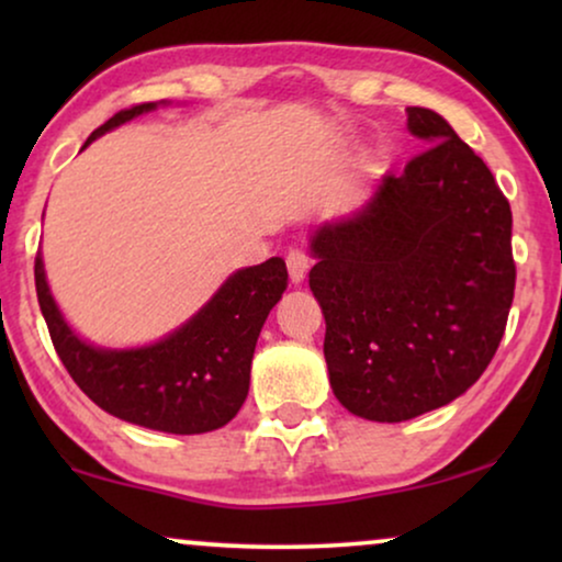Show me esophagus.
Instances as JSON below:
<instances>
[{
  "label": "esophagus",
  "mask_w": 562,
  "mask_h": 562,
  "mask_svg": "<svg viewBox=\"0 0 562 562\" xmlns=\"http://www.w3.org/2000/svg\"><path fill=\"white\" fill-rule=\"evenodd\" d=\"M286 268H289V279L291 283H302L306 279V271H310V258L302 250H291L286 256Z\"/></svg>",
  "instance_id": "34e87169"
}]
</instances>
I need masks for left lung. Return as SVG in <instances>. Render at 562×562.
Here are the masks:
<instances>
[{
    "mask_svg": "<svg viewBox=\"0 0 562 562\" xmlns=\"http://www.w3.org/2000/svg\"><path fill=\"white\" fill-rule=\"evenodd\" d=\"M429 148L363 206L310 237L337 402L406 422L465 394L494 358L514 299L512 210L448 120L406 106Z\"/></svg>",
    "mask_w": 562,
    "mask_h": 562,
    "instance_id": "8db88e82",
    "label": "left lung"
}]
</instances>
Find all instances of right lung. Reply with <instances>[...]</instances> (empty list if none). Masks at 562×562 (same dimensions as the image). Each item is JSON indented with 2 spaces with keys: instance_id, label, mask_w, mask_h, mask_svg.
I'll return each instance as SVG.
<instances>
[{
  "instance_id": "add662e5",
  "label": "right lung",
  "mask_w": 562,
  "mask_h": 562,
  "mask_svg": "<svg viewBox=\"0 0 562 562\" xmlns=\"http://www.w3.org/2000/svg\"><path fill=\"white\" fill-rule=\"evenodd\" d=\"M148 102L106 120L83 143L158 110ZM81 148V150H83ZM286 263L240 268L210 302L173 333L140 348H99L83 340L58 310L45 279L43 252L35 258V289L53 348L83 394L112 417L168 435H202L225 427L250 389V363L268 312L286 291Z\"/></svg>"
}]
</instances>
